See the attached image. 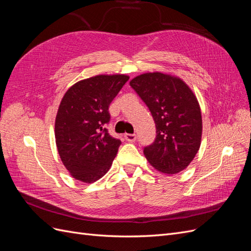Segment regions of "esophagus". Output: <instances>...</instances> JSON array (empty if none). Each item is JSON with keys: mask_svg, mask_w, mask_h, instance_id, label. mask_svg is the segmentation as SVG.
Instances as JSON below:
<instances>
[{"mask_svg": "<svg viewBox=\"0 0 251 251\" xmlns=\"http://www.w3.org/2000/svg\"><path fill=\"white\" fill-rule=\"evenodd\" d=\"M136 135L135 134H125V139L128 142H134L136 140Z\"/></svg>", "mask_w": 251, "mask_h": 251, "instance_id": "34e87169", "label": "esophagus"}]
</instances>
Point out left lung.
<instances>
[{"label":"left lung","instance_id":"left-lung-1","mask_svg":"<svg viewBox=\"0 0 251 251\" xmlns=\"http://www.w3.org/2000/svg\"><path fill=\"white\" fill-rule=\"evenodd\" d=\"M130 86L146 102L156 125V139L144 148L151 166L163 174L185 170L198 153L202 116L196 95L178 76L161 72L138 75Z\"/></svg>","mask_w":251,"mask_h":251}]
</instances>
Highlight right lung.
Instances as JSON below:
<instances>
[{"label": "right lung", "instance_id": "obj_1", "mask_svg": "<svg viewBox=\"0 0 251 251\" xmlns=\"http://www.w3.org/2000/svg\"><path fill=\"white\" fill-rule=\"evenodd\" d=\"M127 75H96L74 83L59 103L55 118L58 154L71 176L93 183L110 170L121 144L104 127L109 105L128 80Z\"/></svg>", "mask_w": 251, "mask_h": 251}]
</instances>
